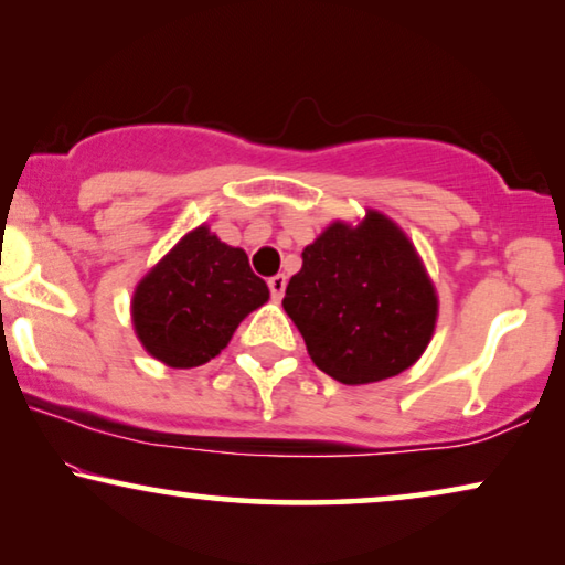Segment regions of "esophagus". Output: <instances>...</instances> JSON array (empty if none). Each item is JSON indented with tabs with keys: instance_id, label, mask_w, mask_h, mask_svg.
I'll list each match as a JSON object with an SVG mask.
<instances>
[{
	"instance_id": "34e87169",
	"label": "esophagus",
	"mask_w": 565,
	"mask_h": 565,
	"mask_svg": "<svg viewBox=\"0 0 565 565\" xmlns=\"http://www.w3.org/2000/svg\"><path fill=\"white\" fill-rule=\"evenodd\" d=\"M269 292H273V300H282L285 296V285H288V280H285V275H275L269 277Z\"/></svg>"
}]
</instances>
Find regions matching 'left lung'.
Wrapping results in <instances>:
<instances>
[{
    "label": "left lung",
    "instance_id": "left-lung-1",
    "mask_svg": "<svg viewBox=\"0 0 565 565\" xmlns=\"http://www.w3.org/2000/svg\"><path fill=\"white\" fill-rule=\"evenodd\" d=\"M313 365L344 385L412 367L437 323V292L414 244L383 213L334 221L303 249L282 298Z\"/></svg>",
    "mask_w": 565,
    "mask_h": 565
}]
</instances>
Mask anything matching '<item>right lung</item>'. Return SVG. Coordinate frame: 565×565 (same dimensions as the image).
<instances>
[{
  "label": "right lung",
  "instance_id": "1",
  "mask_svg": "<svg viewBox=\"0 0 565 565\" xmlns=\"http://www.w3.org/2000/svg\"><path fill=\"white\" fill-rule=\"evenodd\" d=\"M267 298V282L252 273L246 252L198 226L136 285L130 316L151 358L169 367H198Z\"/></svg>",
  "mask_w": 565,
  "mask_h": 565
}]
</instances>
